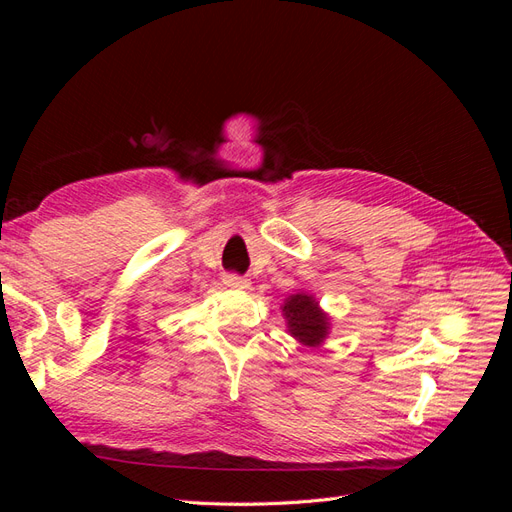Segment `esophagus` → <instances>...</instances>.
I'll list each match as a JSON object with an SVG mask.
<instances>
[{"label":"esophagus","mask_w":512,"mask_h":512,"mask_svg":"<svg viewBox=\"0 0 512 512\" xmlns=\"http://www.w3.org/2000/svg\"><path fill=\"white\" fill-rule=\"evenodd\" d=\"M224 284H226L228 288H237V290H245L247 286H250V282H247L245 277H241V275H237V273H226V275H224Z\"/></svg>","instance_id":"34e87169"}]
</instances>
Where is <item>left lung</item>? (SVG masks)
<instances>
[{"label":"left lung","instance_id":"1","mask_svg":"<svg viewBox=\"0 0 512 512\" xmlns=\"http://www.w3.org/2000/svg\"><path fill=\"white\" fill-rule=\"evenodd\" d=\"M282 312L288 324V333L303 346L318 348L329 335V316L322 312L318 301L307 292L290 294Z\"/></svg>","mask_w":512,"mask_h":512}]
</instances>
